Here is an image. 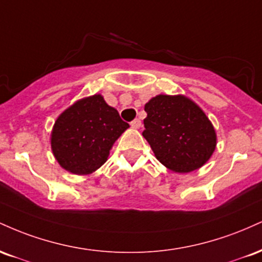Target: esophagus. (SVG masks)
I'll return each instance as SVG.
<instances>
[{"mask_svg":"<svg viewBox=\"0 0 262 262\" xmlns=\"http://www.w3.org/2000/svg\"><path fill=\"white\" fill-rule=\"evenodd\" d=\"M130 125H132V128H134V129H139V128L141 127V121H140V119L135 118L134 121H132V122H130Z\"/></svg>","mask_w":262,"mask_h":262,"instance_id":"obj_1","label":"esophagus"}]
</instances>
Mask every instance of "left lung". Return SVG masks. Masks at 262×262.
<instances>
[{"label":"left lung","mask_w":262,"mask_h":262,"mask_svg":"<svg viewBox=\"0 0 262 262\" xmlns=\"http://www.w3.org/2000/svg\"><path fill=\"white\" fill-rule=\"evenodd\" d=\"M143 137L167 169L185 173L212 156L217 137L203 111L183 96L159 95L145 104Z\"/></svg>","instance_id":"obj_1"}]
</instances>
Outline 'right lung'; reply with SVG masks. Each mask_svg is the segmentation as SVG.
Listing matches in <instances>:
<instances>
[{"label": "right lung", "mask_w": 262, "mask_h": 262, "mask_svg": "<svg viewBox=\"0 0 262 262\" xmlns=\"http://www.w3.org/2000/svg\"><path fill=\"white\" fill-rule=\"evenodd\" d=\"M129 127L101 95L77 101L60 114L52 133L54 156L65 170L87 175L102 166Z\"/></svg>", "instance_id": "add662e5"}]
</instances>
